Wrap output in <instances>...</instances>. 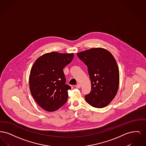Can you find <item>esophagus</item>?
I'll use <instances>...</instances> for the list:
<instances>
[{"instance_id": "esophagus-1", "label": "esophagus", "mask_w": 146, "mask_h": 146, "mask_svg": "<svg viewBox=\"0 0 146 146\" xmlns=\"http://www.w3.org/2000/svg\"><path fill=\"white\" fill-rule=\"evenodd\" d=\"M76 88H78V89H79V88H81V85H80V84H78L76 85Z\"/></svg>"}]
</instances>
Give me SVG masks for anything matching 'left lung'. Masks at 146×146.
Returning a JSON list of instances; mask_svg holds the SVG:
<instances>
[{
    "instance_id": "1",
    "label": "left lung",
    "mask_w": 146,
    "mask_h": 146,
    "mask_svg": "<svg viewBox=\"0 0 146 146\" xmlns=\"http://www.w3.org/2000/svg\"><path fill=\"white\" fill-rule=\"evenodd\" d=\"M77 56L88 66L90 79L91 90L85 96L86 102L98 108L107 106L115 96L119 84V71L114 57L101 48L84 51Z\"/></svg>"
}]
</instances>
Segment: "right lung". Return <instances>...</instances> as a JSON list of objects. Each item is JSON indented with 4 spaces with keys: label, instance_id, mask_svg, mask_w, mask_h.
<instances>
[{
    "label": "right lung",
    "instance_id": "obj_1",
    "mask_svg": "<svg viewBox=\"0 0 146 146\" xmlns=\"http://www.w3.org/2000/svg\"><path fill=\"white\" fill-rule=\"evenodd\" d=\"M74 54L46 53L36 59L29 78V89L35 102L46 111L58 110L68 99L70 86L66 84L63 69L71 62Z\"/></svg>",
    "mask_w": 146,
    "mask_h": 146
}]
</instances>
